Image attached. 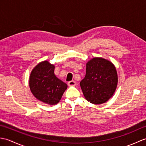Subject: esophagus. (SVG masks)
Instances as JSON below:
<instances>
[{
	"label": "esophagus",
	"mask_w": 146,
	"mask_h": 146,
	"mask_svg": "<svg viewBox=\"0 0 146 146\" xmlns=\"http://www.w3.org/2000/svg\"><path fill=\"white\" fill-rule=\"evenodd\" d=\"M68 85L70 86H74L76 85V83L74 81H70L68 83Z\"/></svg>",
	"instance_id": "1"
}]
</instances>
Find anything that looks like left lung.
<instances>
[{"mask_svg":"<svg viewBox=\"0 0 146 146\" xmlns=\"http://www.w3.org/2000/svg\"><path fill=\"white\" fill-rule=\"evenodd\" d=\"M86 75L80 86L86 100L93 104H104L112 97L117 86L115 65L103 58L95 57L86 63Z\"/></svg>","mask_w":146,"mask_h":146,"instance_id":"obj_1","label":"left lung"}]
</instances>
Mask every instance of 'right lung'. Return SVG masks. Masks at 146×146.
Masks as SVG:
<instances>
[{
    "label": "right lung",
    "mask_w": 146,
    "mask_h": 146,
    "mask_svg": "<svg viewBox=\"0 0 146 146\" xmlns=\"http://www.w3.org/2000/svg\"><path fill=\"white\" fill-rule=\"evenodd\" d=\"M54 68L46 60L40 62L31 71L29 80L33 95L38 100L52 105L59 103L68 87L56 76Z\"/></svg>",
    "instance_id": "obj_1"
}]
</instances>
